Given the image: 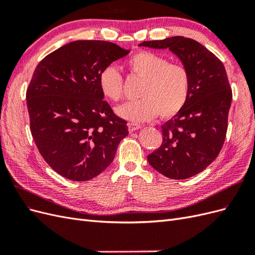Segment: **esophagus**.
I'll use <instances>...</instances> for the list:
<instances>
[{"label": "esophagus", "mask_w": 255, "mask_h": 255, "mask_svg": "<svg viewBox=\"0 0 255 255\" xmlns=\"http://www.w3.org/2000/svg\"><path fill=\"white\" fill-rule=\"evenodd\" d=\"M128 127L129 133H132V132H134V130H137V129H139L141 128V126L137 125V123H128Z\"/></svg>", "instance_id": "1"}]
</instances>
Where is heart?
Masks as SVG:
<instances>
[{
  "instance_id": "obj_1",
  "label": "heart",
  "mask_w": 255,
  "mask_h": 255,
  "mask_svg": "<svg viewBox=\"0 0 255 255\" xmlns=\"http://www.w3.org/2000/svg\"><path fill=\"white\" fill-rule=\"evenodd\" d=\"M129 71L143 81L140 100L122 104L117 109L120 118L139 123L155 118L158 114L169 118L179 113L189 97L190 78L181 65L170 64L167 58L149 51H140L128 60ZM99 85L105 98L118 101L122 97L123 81L113 66L103 69Z\"/></svg>"
}]
</instances>
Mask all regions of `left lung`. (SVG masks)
Instances as JSON below:
<instances>
[{"label":"left lung","mask_w":255,"mask_h":255,"mask_svg":"<svg viewBox=\"0 0 255 255\" xmlns=\"http://www.w3.org/2000/svg\"><path fill=\"white\" fill-rule=\"evenodd\" d=\"M138 45L168 49L189 73L186 104L161 126L163 143L148 155L159 173L173 180L188 179L214 161L226 139L232 90L225 66L201 43L182 36Z\"/></svg>","instance_id":"1"}]
</instances>
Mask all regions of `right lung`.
<instances>
[{
  "instance_id": "1",
  "label": "right lung",
  "mask_w": 255,
  "mask_h": 255,
  "mask_svg": "<svg viewBox=\"0 0 255 255\" xmlns=\"http://www.w3.org/2000/svg\"><path fill=\"white\" fill-rule=\"evenodd\" d=\"M129 50L76 40L45 56L26 91L30 132L41 156L61 176L89 181L111 165L127 121L104 101L99 76Z\"/></svg>"
}]
</instances>
